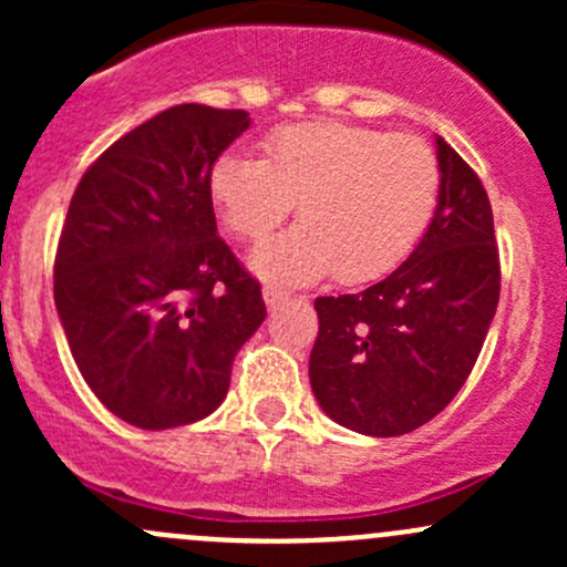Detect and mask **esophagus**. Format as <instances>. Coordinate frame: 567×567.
Here are the masks:
<instances>
[{"mask_svg":"<svg viewBox=\"0 0 567 567\" xmlns=\"http://www.w3.org/2000/svg\"><path fill=\"white\" fill-rule=\"evenodd\" d=\"M262 299H266L268 310H274V307H279L282 301H288V293H285L282 288H277V285H266V288H262Z\"/></svg>","mask_w":567,"mask_h":567,"instance_id":"obj_1","label":"esophagus"}]
</instances>
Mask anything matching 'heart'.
I'll return each instance as SVG.
<instances>
[{
  "mask_svg": "<svg viewBox=\"0 0 567 567\" xmlns=\"http://www.w3.org/2000/svg\"><path fill=\"white\" fill-rule=\"evenodd\" d=\"M439 188L425 140L340 120L282 125L262 142V158L221 153L208 173L216 216L238 238H266L296 203L301 225L251 251V268L282 282L334 271L359 285L390 274L425 233Z\"/></svg>",
  "mask_w": 567,
  "mask_h": 567,
  "instance_id": "obj_1",
  "label": "heart"
}]
</instances>
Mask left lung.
I'll list each match as a JSON object with an SVG mask.
<instances>
[{
    "label": "left lung",
    "mask_w": 567,
    "mask_h": 567,
    "mask_svg": "<svg viewBox=\"0 0 567 567\" xmlns=\"http://www.w3.org/2000/svg\"><path fill=\"white\" fill-rule=\"evenodd\" d=\"M442 188L409 260L362 293L320 296L310 384L364 436H403L458 394L499 305L494 214L477 173L436 136Z\"/></svg>",
    "instance_id": "left-lung-1"
}]
</instances>
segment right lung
I'll list each match as a JSON object with an SVG mask.
<instances>
[{
	"label": "right lung",
	"instance_id": "1",
	"mask_svg": "<svg viewBox=\"0 0 567 567\" xmlns=\"http://www.w3.org/2000/svg\"><path fill=\"white\" fill-rule=\"evenodd\" d=\"M249 123L244 109H167L106 147L71 197L54 305L87 386L128 425L167 431L216 411L266 318L208 194Z\"/></svg>",
	"mask_w": 567,
	"mask_h": 567
}]
</instances>
